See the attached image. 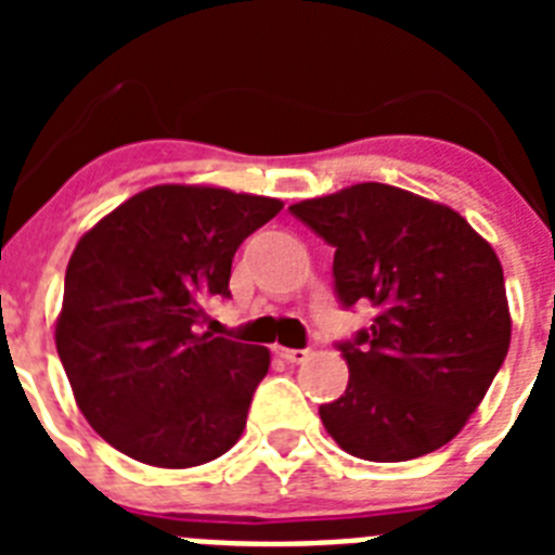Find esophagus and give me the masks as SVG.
<instances>
[{"label": "esophagus", "mask_w": 555, "mask_h": 555, "mask_svg": "<svg viewBox=\"0 0 555 555\" xmlns=\"http://www.w3.org/2000/svg\"><path fill=\"white\" fill-rule=\"evenodd\" d=\"M274 352H278L283 361H288V364H302V361L311 358V350H294V347H274Z\"/></svg>", "instance_id": "obj_1"}]
</instances>
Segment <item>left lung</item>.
<instances>
[{
	"label": "left lung",
	"instance_id": "left-lung-1",
	"mask_svg": "<svg viewBox=\"0 0 555 555\" xmlns=\"http://www.w3.org/2000/svg\"><path fill=\"white\" fill-rule=\"evenodd\" d=\"M333 255L338 302L375 320L338 341L345 395L320 405L341 450L411 461L448 444L480 405L512 341L503 267L461 214L386 183L288 208Z\"/></svg>",
	"mask_w": 555,
	"mask_h": 555
}]
</instances>
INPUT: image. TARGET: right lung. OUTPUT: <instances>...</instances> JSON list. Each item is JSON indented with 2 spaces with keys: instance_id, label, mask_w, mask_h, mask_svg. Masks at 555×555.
<instances>
[{
  "instance_id": "obj_1",
  "label": "right lung",
  "mask_w": 555,
  "mask_h": 555,
  "mask_svg": "<svg viewBox=\"0 0 555 555\" xmlns=\"http://www.w3.org/2000/svg\"><path fill=\"white\" fill-rule=\"evenodd\" d=\"M281 199L214 185H152L77 242L55 345L88 425L150 464L185 469L228 453L269 350L199 333L230 297V263Z\"/></svg>"
}]
</instances>
